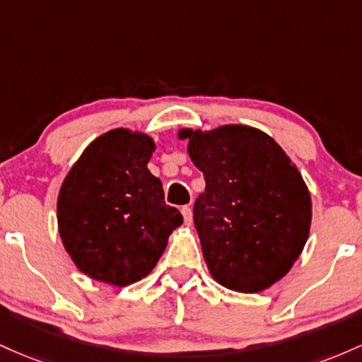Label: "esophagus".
I'll use <instances>...</instances> for the list:
<instances>
[{"label": "esophagus", "instance_id": "obj_1", "mask_svg": "<svg viewBox=\"0 0 362 362\" xmlns=\"http://www.w3.org/2000/svg\"><path fill=\"white\" fill-rule=\"evenodd\" d=\"M181 214H182V218H185V226H192V222H193L192 209H189V206H182Z\"/></svg>", "mask_w": 362, "mask_h": 362}]
</instances>
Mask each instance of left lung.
<instances>
[{"instance_id": "left-lung-1", "label": "left lung", "mask_w": 362, "mask_h": 362, "mask_svg": "<svg viewBox=\"0 0 362 362\" xmlns=\"http://www.w3.org/2000/svg\"><path fill=\"white\" fill-rule=\"evenodd\" d=\"M188 156L205 177L194 203L203 258L217 284L262 292L286 277L311 227V194L282 147L262 129L222 124L181 128Z\"/></svg>"}]
</instances>
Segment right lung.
<instances>
[{"instance_id": "add662e5", "label": "right lung", "mask_w": 362, "mask_h": 362, "mask_svg": "<svg viewBox=\"0 0 362 362\" xmlns=\"http://www.w3.org/2000/svg\"><path fill=\"white\" fill-rule=\"evenodd\" d=\"M153 152L147 133L111 129L83 150L61 182L59 238L87 277L115 287L147 277L182 224L147 169Z\"/></svg>"}]
</instances>
